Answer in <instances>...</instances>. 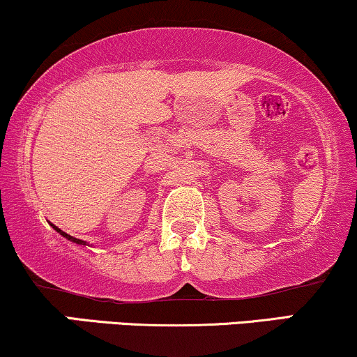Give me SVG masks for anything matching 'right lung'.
I'll list each match as a JSON object with an SVG mask.
<instances>
[{
    "mask_svg": "<svg viewBox=\"0 0 357 357\" xmlns=\"http://www.w3.org/2000/svg\"><path fill=\"white\" fill-rule=\"evenodd\" d=\"M50 225L52 227V228H54V230L57 231V233H59V235H63L64 236V238L66 240H69V241H73V243H76V245H87L86 243V241L84 240H79V238H74V236H71V235H68V233H66V231H63V230H61V228H57L56 225H52V223H50Z\"/></svg>",
    "mask_w": 357,
    "mask_h": 357,
    "instance_id": "add662e5",
    "label": "right lung"
}]
</instances>
